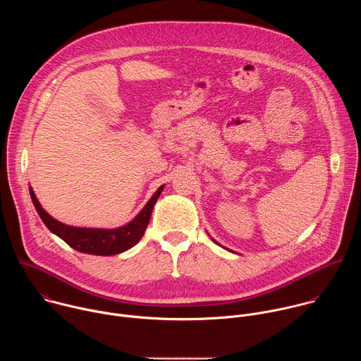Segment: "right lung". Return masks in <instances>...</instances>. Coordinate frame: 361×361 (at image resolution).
Segmentation results:
<instances>
[{"label":"right lung","instance_id":"right-lung-1","mask_svg":"<svg viewBox=\"0 0 361 361\" xmlns=\"http://www.w3.org/2000/svg\"><path fill=\"white\" fill-rule=\"evenodd\" d=\"M164 185H161L156 192H154V195L145 204V207L140 212V214L131 223L113 230L81 228V227H71V226L63 224L51 217L41 207V204L38 202L32 188H30V195L38 216L41 217L47 228L51 233L59 235L61 240H64L70 247H73L80 252H87L92 255H114V254L127 251L141 240L149 223L154 204H156L157 198L160 197Z\"/></svg>","mask_w":361,"mask_h":361}]
</instances>
